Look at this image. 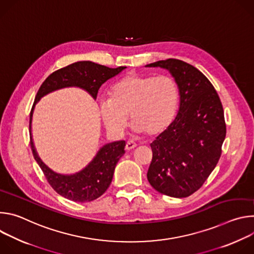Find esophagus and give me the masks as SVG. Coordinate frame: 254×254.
Masks as SVG:
<instances>
[{
  "mask_svg": "<svg viewBox=\"0 0 254 254\" xmlns=\"http://www.w3.org/2000/svg\"><path fill=\"white\" fill-rule=\"evenodd\" d=\"M136 147V143H134L133 141H127L126 144V150L127 151H130L132 149H134Z\"/></svg>",
  "mask_w": 254,
  "mask_h": 254,
  "instance_id": "esophagus-1",
  "label": "esophagus"
}]
</instances>
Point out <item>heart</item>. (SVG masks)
Wrapping results in <instances>:
<instances>
[{
	"label": "heart",
	"instance_id": "heart-1",
	"mask_svg": "<svg viewBox=\"0 0 254 254\" xmlns=\"http://www.w3.org/2000/svg\"><path fill=\"white\" fill-rule=\"evenodd\" d=\"M179 98L171 76L128 74L114 85L111 98L100 100L99 112L106 129L115 135L124 132L128 115L136 132L157 135L174 121Z\"/></svg>",
	"mask_w": 254,
	"mask_h": 254
}]
</instances>
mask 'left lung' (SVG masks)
Instances as JSON below:
<instances>
[{"instance_id": "left-lung-1", "label": "left lung", "mask_w": 254, "mask_h": 254, "mask_svg": "<svg viewBox=\"0 0 254 254\" xmlns=\"http://www.w3.org/2000/svg\"><path fill=\"white\" fill-rule=\"evenodd\" d=\"M146 66L168 69L180 91L176 119L151 143L147 177L161 194L185 198L202 187L220 159L226 135L223 106L212 83L193 65L170 58Z\"/></svg>"}]
</instances>
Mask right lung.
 Instances as JSON below:
<instances>
[{"label": "right lung", "mask_w": 254, "mask_h": 254, "mask_svg": "<svg viewBox=\"0 0 254 254\" xmlns=\"http://www.w3.org/2000/svg\"><path fill=\"white\" fill-rule=\"evenodd\" d=\"M126 66L110 68L91 61H79L58 69L51 73L36 94L30 113V144L34 159L40 166L49 185L62 197L74 202H90L100 197L110 187L115 168L125 154L126 141L119 140L103 146L89 165L74 175L56 174L42 163L34 149L31 136L33 110L38 100L47 93L68 86H78L96 98L100 86L110 78L118 75Z\"/></svg>", "instance_id": "obj_1"}]
</instances>
